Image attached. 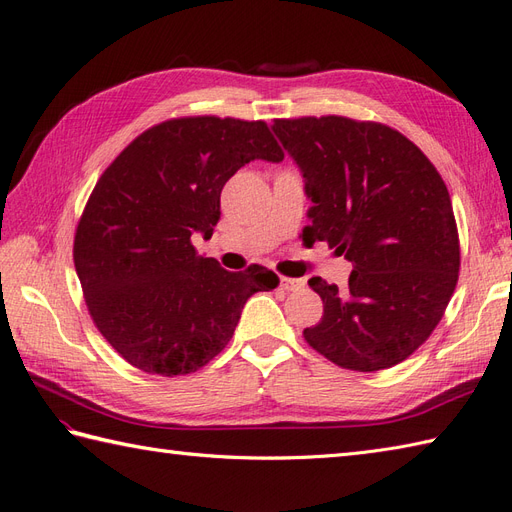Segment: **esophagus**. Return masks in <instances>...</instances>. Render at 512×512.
<instances>
[{
    "mask_svg": "<svg viewBox=\"0 0 512 512\" xmlns=\"http://www.w3.org/2000/svg\"><path fill=\"white\" fill-rule=\"evenodd\" d=\"M280 286H282V290H297V288H301L303 286V282L301 280H292V277H282L280 280Z\"/></svg>",
    "mask_w": 512,
    "mask_h": 512,
    "instance_id": "1",
    "label": "esophagus"
}]
</instances>
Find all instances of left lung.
I'll use <instances>...</instances> for the list:
<instances>
[{"mask_svg": "<svg viewBox=\"0 0 512 512\" xmlns=\"http://www.w3.org/2000/svg\"><path fill=\"white\" fill-rule=\"evenodd\" d=\"M273 132L312 200L303 235L352 262L346 288L312 277L324 303L305 342L339 367H393L427 342L459 277L451 196L397 130L348 117L275 119Z\"/></svg>", "mask_w": 512, "mask_h": 512, "instance_id": "left-lung-1", "label": "left lung"}]
</instances>
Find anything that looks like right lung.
<instances>
[{"label":"right lung","mask_w":512,"mask_h":512,"mask_svg":"<svg viewBox=\"0 0 512 512\" xmlns=\"http://www.w3.org/2000/svg\"><path fill=\"white\" fill-rule=\"evenodd\" d=\"M252 160H284L265 121L181 117L136 136L98 179L74 267L98 331L130 365L168 378L205 367L245 301L280 284L260 265L230 273L192 245L211 239L224 183Z\"/></svg>","instance_id":"add662e5"}]
</instances>
